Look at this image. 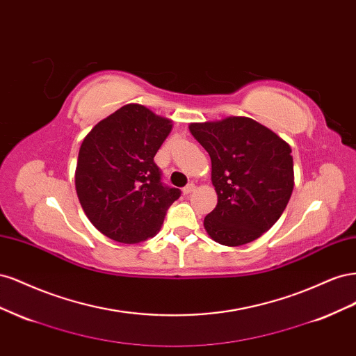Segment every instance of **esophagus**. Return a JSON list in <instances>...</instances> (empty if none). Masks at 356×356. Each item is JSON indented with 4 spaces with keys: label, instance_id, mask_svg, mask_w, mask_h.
<instances>
[{
    "label": "esophagus",
    "instance_id": "obj_1",
    "mask_svg": "<svg viewBox=\"0 0 356 356\" xmlns=\"http://www.w3.org/2000/svg\"><path fill=\"white\" fill-rule=\"evenodd\" d=\"M195 190H196V186L191 182V184H187L184 188H182V193H184V196H188V195H191V193L195 191Z\"/></svg>",
    "mask_w": 356,
    "mask_h": 356
}]
</instances>
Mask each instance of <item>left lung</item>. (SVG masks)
<instances>
[{"instance_id":"1","label":"left lung","mask_w":356,"mask_h":356,"mask_svg":"<svg viewBox=\"0 0 356 356\" xmlns=\"http://www.w3.org/2000/svg\"><path fill=\"white\" fill-rule=\"evenodd\" d=\"M188 129L211 157L218 196L204 217V230L225 246L258 239L281 217L294 188L289 144L250 117L191 123Z\"/></svg>"}]
</instances>
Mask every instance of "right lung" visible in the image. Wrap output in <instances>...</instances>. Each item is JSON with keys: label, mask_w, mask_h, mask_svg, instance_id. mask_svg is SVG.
Returning a JSON list of instances; mask_svg holds the SVG:
<instances>
[{"label": "right lung", "mask_w": 356, "mask_h": 356, "mask_svg": "<svg viewBox=\"0 0 356 356\" xmlns=\"http://www.w3.org/2000/svg\"><path fill=\"white\" fill-rule=\"evenodd\" d=\"M172 120L127 104L83 139L75 190L89 221L106 238L139 243L154 238L181 191L161 184L154 156Z\"/></svg>", "instance_id": "1"}]
</instances>
